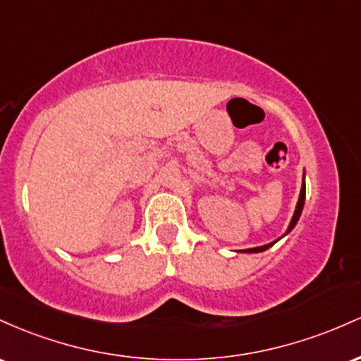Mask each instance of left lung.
Segmentation results:
<instances>
[{
	"label": "left lung",
	"instance_id": "obj_1",
	"mask_svg": "<svg viewBox=\"0 0 361 361\" xmlns=\"http://www.w3.org/2000/svg\"><path fill=\"white\" fill-rule=\"evenodd\" d=\"M303 202H305V182H303V184H302V189H300V196H298V202H297V208H295L293 218H291V221H290V225H288V230H286V233H290L291 230L295 228V225H297L298 218H300V214H302V209H303ZM286 233H285V235H286ZM274 244H276V240H274V242H271V244L261 245V247H252V249H244V250H240V252H249V254H252V252H262V250L269 249V247H271V245H274Z\"/></svg>",
	"mask_w": 361,
	"mask_h": 361
}]
</instances>
